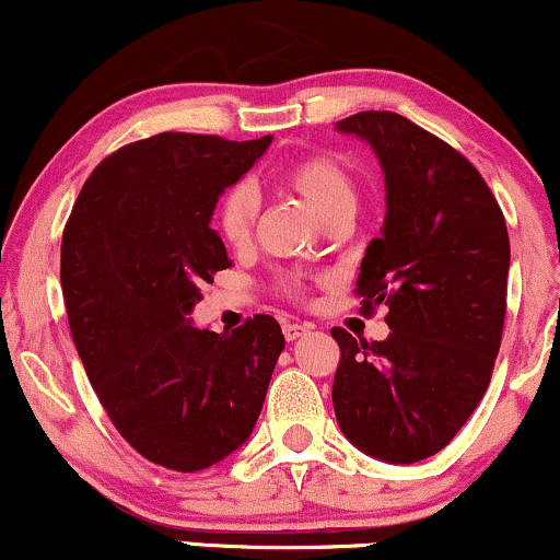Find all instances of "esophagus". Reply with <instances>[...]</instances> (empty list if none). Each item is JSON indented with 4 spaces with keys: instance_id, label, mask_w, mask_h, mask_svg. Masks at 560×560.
<instances>
[{
    "instance_id": "1",
    "label": "esophagus",
    "mask_w": 560,
    "mask_h": 560,
    "mask_svg": "<svg viewBox=\"0 0 560 560\" xmlns=\"http://www.w3.org/2000/svg\"><path fill=\"white\" fill-rule=\"evenodd\" d=\"M310 323H284V339L287 341H298L302 336L310 334Z\"/></svg>"
}]
</instances>
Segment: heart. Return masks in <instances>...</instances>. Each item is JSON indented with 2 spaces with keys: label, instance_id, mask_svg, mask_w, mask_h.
<instances>
[{
  "label": "heart",
  "instance_id": "b5f03b06",
  "mask_svg": "<svg viewBox=\"0 0 560 560\" xmlns=\"http://www.w3.org/2000/svg\"><path fill=\"white\" fill-rule=\"evenodd\" d=\"M281 187L294 192L310 211L320 221L334 219L339 213H354L357 208V182L349 166L331 153H313L302 156L284 166L276 177ZM258 219V200L250 187L234 185L221 195L215 206V229L229 247H247L255 232ZM279 289L289 298H298L302 292V281L298 276H281Z\"/></svg>",
  "mask_w": 560,
  "mask_h": 560
}]
</instances>
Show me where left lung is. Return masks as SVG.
Wrapping results in <instances>:
<instances>
[{"label":"left lung","mask_w":560,"mask_h":560,"mask_svg":"<svg viewBox=\"0 0 560 560\" xmlns=\"http://www.w3.org/2000/svg\"><path fill=\"white\" fill-rule=\"evenodd\" d=\"M336 130L370 143L386 177V219L354 292L362 315L388 307L390 334L368 345L334 328V412L360 451L415 464L448 446L488 390L506 318V221L480 172L401 114L360 112Z\"/></svg>","instance_id":"left-lung-1"}]
</instances>
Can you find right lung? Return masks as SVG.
Listing matches in <instances>:
<instances>
[{"mask_svg":"<svg viewBox=\"0 0 560 560\" xmlns=\"http://www.w3.org/2000/svg\"><path fill=\"white\" fill-rule=\"evenodd\" d=\"M271 145L161 132L93 170L62 234L72 341L114 428L148 462L200 472L253 433L284 334L255 315L195 328L200 287L232 266L211 229L219 195Z\"/></svg>","mask_w":560,"mask_h":560,"instance_id":"1","label":"right lung"}]
</instances>
